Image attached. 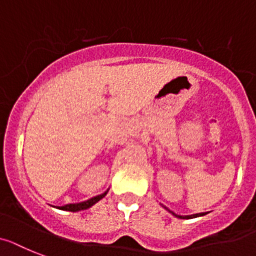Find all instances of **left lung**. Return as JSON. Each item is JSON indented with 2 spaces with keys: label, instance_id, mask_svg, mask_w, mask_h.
Masks as SVG:
<instances>
[{
  "label": "left lung",
  "instance_id": "left-lung-1",
  "mask_svg": "<svg viewBox=\"0 0 256 256\" xmlns=\"http://www.w3.org/2000/svg\"><path fill=\"white\" fill-rule=\"evenodd\" d=\"M177 216V214H176ZM196 216H200V214H192V216H178V218H196Z\"/></svg>",
  "mask_w": 256,
  "mask_h": 256
}]
</instances>
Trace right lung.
I'll return each mask as SVG.
<instances>
[{"label":"right lung","instance_id":"obj_1","mask_svg":"<svg viewBox=\"0 0 256 256\" xmlns=\"http://www.w3.org/2000/svg\"><path fill=\"white\" fill-rule=\"evenodd\" d=\"M106 195V192H104V194L98 195V196H95L92 198V199H88V200L86 202H82V203H78V204H66V206H62L60 210H64V211H70V212H76V211H82V210H87V208H90L91 206H94L95 203H98L100 199H102V198Z\"/></svg>","mask_w":256,"mask_h":256}]
</instances>
